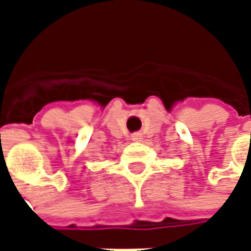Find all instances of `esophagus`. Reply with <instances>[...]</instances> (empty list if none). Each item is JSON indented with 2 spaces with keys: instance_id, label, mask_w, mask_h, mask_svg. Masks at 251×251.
<instances>
[{
  "instance_id": "obj_1",
  "label": "esophagus",
  "mask_w": 251,
  "mask_h": 251,
  "mask_svg": "<svg viewBox=\"0 0 251 251\" xmlns=\"http://www.w3.org/2000/svg\"><path fill=\"white\" fill-rule=\"evenodd\" d=\"M132 141H141L142 139V133L141 132H135V133H132Z\"/></svg>"
}]
</instances>
